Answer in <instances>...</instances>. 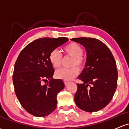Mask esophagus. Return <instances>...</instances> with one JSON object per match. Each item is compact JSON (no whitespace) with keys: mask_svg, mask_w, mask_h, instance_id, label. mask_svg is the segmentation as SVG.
<instances>
[{"mask_svg":"<svg viewBox=\"0 0 129 129\" xmlns=\"http://www.w3.org/2000/svg\"><path fill=\"white\" fill-rule=\"evenodd\" d=\"M63 82H64V84L65 85H67L69 83V81H63Z\"/></svg>","mask_w":129,"mask_h":129,"instance_id":"obj_1","label":"esophagus"}]
</instances>
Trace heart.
Listing matches in <instances>:
<instances>
[{"instance_id": "heart-1", "label": "heart", "mask_w": 129, "mask_h": 129, "mask_svg": "<svg viewBox=\"0 0 129 129\" xmlns=\"http://www.w3.org/2000/svg\"><path fill=\"white\" fill-rule=\"evenodd\" d=\"M65 56L73 57L72 61V67H74L70 69H60L56 70L55 76L57 78L69 81L73 79L79 74V69H83L85 66V59L84 57V49L81 45L75 42H71L63 48ZM50 63L55 69L60 67L62 62L63 57L59 51L57 50H53L49 54Z\"/></svg>"}]
</instances>
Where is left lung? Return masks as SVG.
<instances>
[{"label":"left lung","mask_w":129,"mask_h":129,"mask_svg":"<svg viewBox=\"0 0 129 129\" xmlns=\"http://www.w3.org/2000/svg\"><path fill=\"white\" fill-rule=\"evenodd\" d=\"M71 40L83 45L87 51L85 67L78 78L83 83L77 84L75 103L85 112H97L109 104L116 91V61L109 47L100 40L91 38Z\"/></svg>","instance_id":"1"}]
</instances>
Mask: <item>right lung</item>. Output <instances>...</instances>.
I'll return each mask as SVG.
<instances>
[{
    "label": "right lung",
    "mask_w": 129,
    "mask_h": 129,
    "mask_svg": "<svg viewBox=\"0 0 129 129\" xmlns=\"http://www.w3.org/2000/svg\"><path fill=\"white\" fill-rule=\"evenodd\" d=\"M69 41L67 38L35 40L22 50L13 75L14 91L21 106L33 116L50 115L57 106V95L64 88L62 80L53 79L54 70L49 60L53 50ZM49 82L43 84L44 82Z\"/></svg>",
    "instance_id": "obj_1"
}]
</instances>
